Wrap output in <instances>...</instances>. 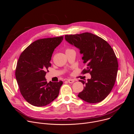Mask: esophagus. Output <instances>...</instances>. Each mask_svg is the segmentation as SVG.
Masks as SVG:
<instances>
[{"instance_id": "1", "label": "esophagus", "mask_w": 134, "mask_h": 134, "mask_svg": "<svg viewBox=\"0 0 134 134\" xmlns=\"http://www.w3.org/2000/svg\"><path fill=\"white\" fill-rule=\"evenodd\" d=\"M67 81L69 83H72L75 82V81L74 80H71V79H69V80H67Z\"/></svg>"}]
</instances>
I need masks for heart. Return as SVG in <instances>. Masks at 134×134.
Returning <instances> with one entry per match:
<instances>
[{
	"label": "heart",
	"instance_id": "b5f03b06",
	"mask_svg": "<svg viewBox=\"0 0 134 134\" xmlns=\"http://www.w3.org/2000/svg\"><path fill=\"white\" fill-rule=\"evenodd\" d=\"M70 50V49H67L66 50V51H67V50Z\"/></svg>",
	"mask_w": 134,
	"mask_h": 134
}]
</instances>
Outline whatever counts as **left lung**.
Instances as JSON below:
<instances>
[{
	"label": "left lung",
	"instance_id": "left-lung-1",
	"mask_svg": "<svg viewBox=\"0 0 134 134\" xmlns=\"http://www.w3.org/2000/svg\"><path fill=\"white\" fill-rule=\"evenodd\" d=\"M65 38L83 54L87 67L82 73L91 75L87 82L80 80L85 86L78 97L91 103L101 102L111 92L117 78L118 63L114 51L102 38L91 33L65 35Z\"/></svg>",
	"mask_w": 134,
	"mask_h": 134
}]
</instances>
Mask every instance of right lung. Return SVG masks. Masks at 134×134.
Segmentation results:
<instances>
[{
  "label": "right lung",
  "mask_w": 134,
  "mask_h": 134,
  "mask_svg": "<svg viewBox=\"0 0 134 134\" xmlns=\"http://www.w3.org/2000/svg\"><path fill=\"white\" fill-rule=\"evenodd\" d=\"M64 36L37 40L29 46L18 60L15 76L24 99L36 107L45 106L58 96L63 82L47 83L45 76L54 49Z\"/></svg>",
  "instance_id": "right-lung-1"
}]
</instances>
